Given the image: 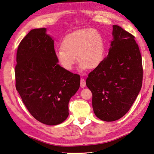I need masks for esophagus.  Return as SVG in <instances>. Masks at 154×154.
Returning a JSON list of instances; mask_svg holds the SVG:
<instances>
[{
	"label": "esophagus",
	"instance_id": "obj_1",
	"mask_svg": "<svg viewBox=\"0 0 154 154\" xmlns=\"http://www.w3.org/2000/svg\"><path fill=\"white\" fill-rule=\"evenodd\" d=\"M80 86L82 88H85L86 86V81L83 79V78H81L80 80Z\"/></svg>",
	"mask_w": 154,
	"mask_h": 154
}]
</instances>
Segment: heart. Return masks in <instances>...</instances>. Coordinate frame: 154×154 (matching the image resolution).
Segmentation results:
<instances>
[{
  "mask_svg": "<svg viewBox=\"0 0 154 154\" xmlns=\"http://www.w3.org/2000/svg\"><path fill=\"white\" fill-rule=\"evenodd\" d=\"M55 55L59 64L67 71L73 69L76 56L80 70L95 69L105 57L104 37L94 29L77 30L64 37L62 48L57 49Z\"/></svg>",
  "mask_w": 154,
  "mask_h": 154,
  "instance_id": "b5f03b06",
  "label": "heart"
}]
</instances>
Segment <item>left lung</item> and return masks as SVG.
<instances>
[{"label":"left lung","mask_w":154,"mask_h":154,"mask_svg":"<svg viewBox=\"0 0 154 154\" xmlns=\"http://www.w3.org/2000/svg\"><path fill=\"white\" fill-rule=\"evenodd\" d=\"M112 35L108 55L86 82L92 94L95 115L108 122L129 111L143 80L141 56L134 36L118 25H112Z\"/></svg>","instance_id":"8db88e82"}]
</instances>
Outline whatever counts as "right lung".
<instances>
[{
    "mask_svg": "<svg viewBox=\"0 0 154 154\" xmlns=\"http://www.w3.org/2000/svg\"><path fill=\"white\" fill-rule=\"evenodd\" d=\"M54 40L46 28L31 30L17 52L16 89L31 115L48 125L63 123L68 104L80 88L79 75L58 64Z\"/></svg>",
    "mask_w": 154,
    "mask_h": 154,
    "instance_id": "1",
    "label": "right lung"
}]
</instances>
